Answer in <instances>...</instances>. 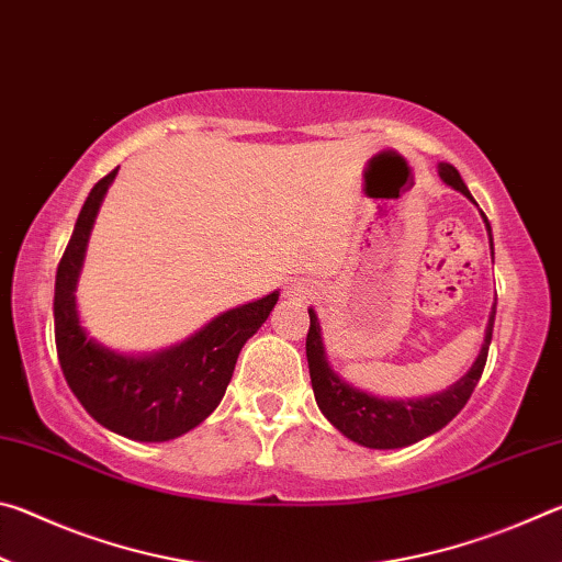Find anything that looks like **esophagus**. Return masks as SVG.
Returning a JSON list of instances; mask_svg holds the SVG:
<instances>
[{
  "label": "esophagus",
  "mask_w": 562,
  "mask_h": 562,
  "mask_svg": "<svg viewBox=\"0 0 562 562\" xmlns=\"http://www.w3.org/2000/svg\"><path fill=\"white\" fill-rule=\"evenodd\" d=\"M288 292L290 294H300V297H304V294H307V288H304V284H300V282H290Z\"/></svg>",
  "instance_id": "esophagus-1"
}]
</instances>
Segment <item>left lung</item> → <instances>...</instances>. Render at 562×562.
<instances>
[{
	"label": "left lung",
	"instance_id": "1",
	"mask_svg": "<svg viewBox=\"0 0 562 562\" xmlns=\"http://www.w3.org/2000/svg\"><path fill=\"white\" fill-rule=\"evenodd\" d=\"M439 176L446 186L459 190L471 203L473 195L451 164H439ZM483 215V213H481ZM486 221V217H483ZM488 237H491V225ZM493 250V237H491ZM493 322H496V302H493L486 337L479 357L471 364L459 382L443 389L439 394L418 396V398H384L376 394H369L364 389H357L341 379L335 369H331L325 341H322V327L317 319V312L310 307V331H307V364H310V379L312 389H315V398L319 412L327 416V422L335 426L339 434H345L349 441L367 449H404L416 441L426 439L436 431H441L451 418L461 412L469 402L475 384L486 367L491 337H493Z\"/></svg>",
	"mask_w": 562,
	"mask_h": 562
}]
</instances>
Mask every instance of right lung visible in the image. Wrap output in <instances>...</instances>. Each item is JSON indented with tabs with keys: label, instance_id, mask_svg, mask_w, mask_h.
<instances>
[{
	"label": "right lung",
	"instance_id": "right-lung-1",
	"mask_svg": "<svg viewBox=\"0 0 562 562\" xmlns=\"http://www.w3.org/2000/svg\"><path fill=\"white\" fill-rule=\"evenodd\" d=\"M116 173L119 168L91 188L56 270V355L66 384L101 426L133 441H170L215 412L237 355L270 317L280 292L227 310L195 335L150 355H123L89 337L76 307V284L103 195Z\"/></svg>",
	"mask_w": 562,
	"mask_h": 562
}]
</instances>
